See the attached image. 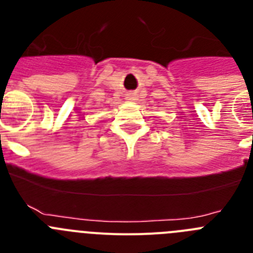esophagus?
<instances>
[{"label":"esophagus","mask_w":253,"mask_h":253,"mask_svg":"<svg viewBox=\"0 0 253 253\" xmlns=\"http://www.w3.org/2000/svg\"><path fill=\"white\" fill-rule=\"evenodd\" d=\"M133 97H134V93H128V95H126V99L128 100H133Z\"/></svg>","instance_id":"34e87169"}]
</instances>
